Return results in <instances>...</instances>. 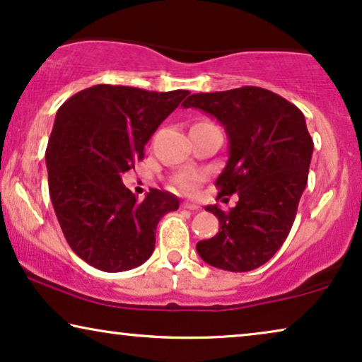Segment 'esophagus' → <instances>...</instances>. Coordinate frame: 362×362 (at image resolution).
<instances>
[{
  "label": "esophagus",
  "instance_id": "esophagus-1",
  "mask_svg": "<svg viewBox=\"0 0 362 362\" xmlns=\"http://www.w3.org/2000/svg\"><path fill=\"white\" fill-rule=\"evenodd\" d=\"M181 206H182V209H189V211H197V209H199V206L194 204V202H189V201H185Z\"/></svg>",
  "mask_w": 362,
  "mask_h": 362
}]
</instances>
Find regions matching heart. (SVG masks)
Segmentation results:
<instances>
[{"mask_svg": "<svg viewBox=\"0 0 362 362\" xmlns=\"http://www.w3.org/2000/svg\"><path fill=\"white\" fill-rule=\"evenodd\" d=\"M201 181H202L201 173L182 171V173H180V175L175 176V180H173V185H175L176 189H180L181 192H192Z\"/></svg>", "mask_w": 362, "mask_h": 362, "instance_id": "heart-1", "label": "heart"}]
</instances>
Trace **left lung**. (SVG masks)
Segmentation results:
<instances>
[{"label": "left lung", "instance_id": "8db88e82", "mask_svg": "<svg viewBox=\"0 0 362 362\" xmlns=\"http://www.w3.org/2000/svg\"><path fill=\"white\" fill-rule=\"evenodd\" d=\"M185 108H199L224 127L229 160L216 186L239 196L229 212L206 206L219 219V232L197 242L206 264L227 272H249L269 262L293 226L313 155L303 113L284 97L260 87L192 93Z\"/></svg>", "mask_w": 362, "mask_h": 362}]
</instances>
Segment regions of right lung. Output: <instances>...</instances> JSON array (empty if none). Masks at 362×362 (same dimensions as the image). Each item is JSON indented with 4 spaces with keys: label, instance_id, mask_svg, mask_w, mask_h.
<instances>
[{
    "label": "right lung",
    "instance_id": "add662e5",
    "mask_svg": "<svg viewBox=\"0 0 362 362\" xmlns=\"http://www.w3.org/2000/svg\"><path fill=\"white\" fill-rule=\"evenodd\" d=\"M187 90L148 92L125 86L88 87L57 110L46 150L49 194L71 249L102 272L145 264L156 226L180 201L151 189L138 201L122 175Z\"/></svg>",
    "mask_w": 362,
    "mask_h": 362
}]
</instances>
